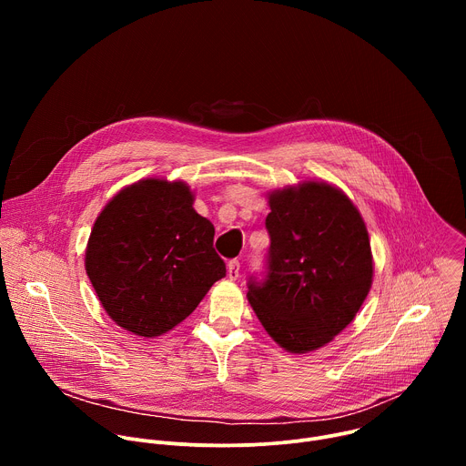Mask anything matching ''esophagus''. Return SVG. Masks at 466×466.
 <instances>
[{
    "label": "esophagus",
    "instance_id": "34e87169",
    "mask_svg": "<svg viewBox=\"0 0 466 466\" xmlns=\"http://www.w3.org/2000/svg\"><path fill=\"white\" fill-rule=\"evenodd\" d=\"M227 275L230 280H236L239 277V261L238 259H230L227 265Z\"/></svg>",
    "mask_w": 466,
    "mask_h": 466
}]
</instances>
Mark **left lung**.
I'll use <instances>...</instances> for the list:
<instances>
[{"label":"left lung","mask_w":466,"mask_h":466,"mask_svg":"<svg viewBox=\"0 0 466 466\" xmlns=\"http://www.w3.org/2000/svg\"><path fill=\"white\" fill-rule=\"evenodd\" d=\"M269 208L268 275L248 280L247 297L284 350L306 354L343 331L367 299L369 232L350 198L322 180L271 191Z\"/></svg>","instance_id":"left-lung-1"}]
</instances>
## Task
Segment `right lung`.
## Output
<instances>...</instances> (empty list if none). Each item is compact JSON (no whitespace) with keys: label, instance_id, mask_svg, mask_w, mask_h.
Returning <instances> with one entry per match:
<instances>
[{"label":"right lung","instance_id":"add662e5","mask_svg":"<svg viewBox=\"0 0 466 466\" xmlns=\"http://www.w3.org/2000/svg\"><path fill=\"white\" fill-rule=\"evenodd\" d=\"M193 201L186 182L142 178L117 191L94 223L86 275L108 317L135 336L173 329L227 275L216 228Z\"/></svg>","mask_w":466,"mask_h":466}]
</instances>
